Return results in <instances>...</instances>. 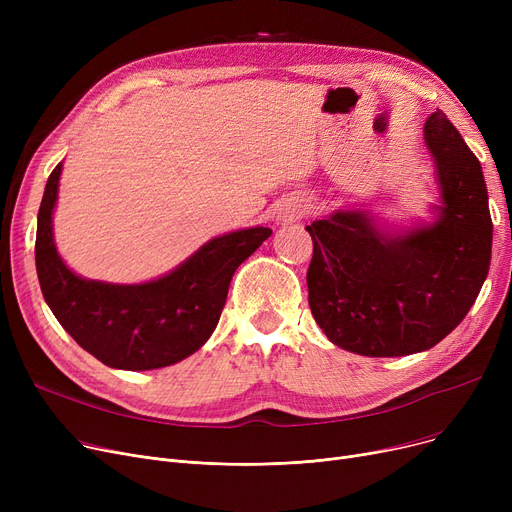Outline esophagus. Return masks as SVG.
<instances>
[{"mask_svg":"<svg viewBox=\"0 0 512 512\" xmlns=\"http://www.w3.org/2000/svg\"><path fill=\"white\" fill-rule=\"evenodd\" d=\"M303 215V205L301 203H290L286 207L280 209L278 213V222H292V220H299Z\"/></svg>","mask_w":512,"mask_h":512,"instance_id":"34e87169","label":"esophagus"}]
</instances>
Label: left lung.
I'll list each match as a JSON object with an SVG mask.
<instances>
[{
	"label": "left lung",
	"instance_id": "obj_1",
	"mask_svg": "<svg viewBox=\"0 0 512 512\" xmlns=\"http://www.w3.org/2000/svg\"><path fill=\"white\" fill-rule=\"evenodd\" d=\"M423 132L440 186L436 222L392 234L353 209L307 226L311 313L330 342L363 357L436 346L465 319L488 278L492 218L479 159L442 110Z\"/></svg>",
	"mask_w": 512,
	"mask_h": 512
}]
</instances>
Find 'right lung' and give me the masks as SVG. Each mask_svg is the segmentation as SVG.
Instances as JSON below:
<instances>
[{"instance_id":"add662e5","label":"right lung","mask_w":512,"mask_h":512,"mask_svg":"<svg viewBox=\"0 0 512 512\" xmlns=\"http://www.w3.org/2000/svg\"><path fill=\"white\" fill-rule=\"evenodd\" d=\"M60 174L62 164L45 184L35 263L45 303L62 328L114 369L147 371L191 357L218 326L236 267L272 230L257 226L215 236L176 270L145 284L87 280L66 267L53 242Z\"/></svg>"}]
</instances>
